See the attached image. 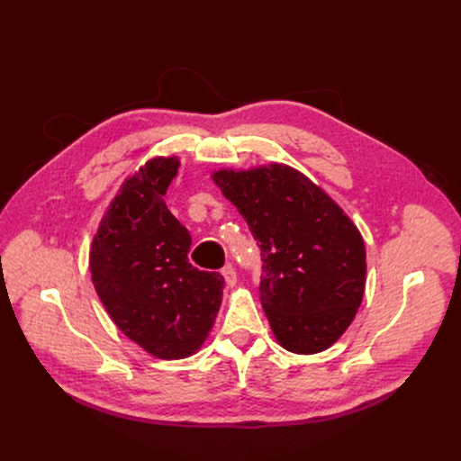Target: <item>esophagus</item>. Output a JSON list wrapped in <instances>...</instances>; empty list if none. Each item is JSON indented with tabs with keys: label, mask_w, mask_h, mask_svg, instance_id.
I'll return each instance as SVG.
<instances>
[{
	"label": "esophagus",
	"mask_w": 461,
	"mask_h": 461,
	"mask_svg": "<svg viewBox=\"0 0 461 461\" xmlns=\"http://www.w3.org/2000/svg\"><path fill=\"white\" fill-rule=\"evenodd\" d=\"M221 276H223V279H225L227 287H234L236 281H238V276H236V270H234L230 265H227V267L221 270Z\"/></svg>",
	"instance_id": "34e87169"
}]
</instances>
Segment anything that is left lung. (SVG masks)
Here are the masks:
<instances>
[{
  "mask_svg": "<svg viewBox=\"0 0 461 461\" xmlns=\"http://www.w3.org/2000/svg\"><path fill=\"white\" fill-rule=\"evenodd\" d=\"M257 240L260 303L276 341L294 355L330 348L355 321L366 291L358 227L300 170L268 163L212 172Z\"/></svg>",
  "mask_w": 461,
  "mask_h": 461,
  "instance_id": "left-lung-1",
  "label": "left lung"
}]
</instances>
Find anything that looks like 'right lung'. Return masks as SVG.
Returning <instances> with one entry per match:
<instances>
[{"instance_id":"1","label":"right lung","mask_w":461,"mask_h":461,"mask_svg":"<svg viewBox=\"0 0 461 461\" xmlns=\"http://www.w3.org/2000/svg\"><path fill=\"white\" fill-rule=\"evenodd\" d=\"M176 156H156L129 174L104 210L90 249V274L114 324L161 360L201 350L223 300V277L189 265L191 236L163 196Z\"/></svg>"}]
</instances>
